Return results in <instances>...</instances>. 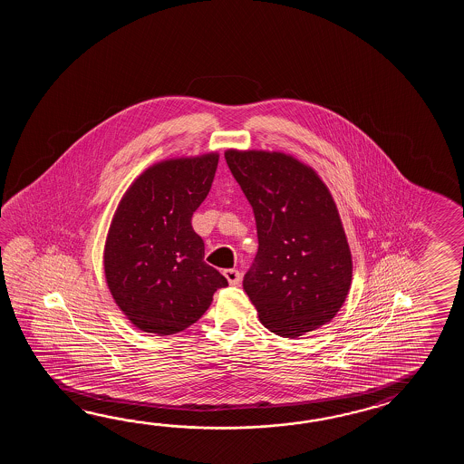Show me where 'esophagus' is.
Returning a JSON list of instances; mask_svg holds the SVG:
<instances>
[{
    "mask_svg": "<svg viewBox=\"0 0 464 464\" xmlns=\"http://www.w3.org/2000/svg\"><path fill=\"white\" fill-rule=\"evenodd\" d=\"M224 276L227 278V282L230 285H238V282H240L238 270H236V268H227V270H224Z\"/></svg>",
    "mask_w": 464,
    "mask_h": 464,
    "instance_id": "34e87169",
    "label": "esophagus"
}]
</instances>
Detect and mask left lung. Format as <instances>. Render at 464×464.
Returning a JSON list of instances; mask_svg holds the SVG:
<instances>
[{
	"label": "left lung",
	"instance_id": "obj_1",
	"mask_svg": "<svg viewBox=\"0 0 464 464\" xmlns=\"http://www.w3.org/2000/svg\"><path fill=\"white\" fill-rule=\"evenodd\" d=\"M254 208L258 252L244 290L260 324L296 338L334 320L352 285V252L335 200L314 169L278 150L227 149Z\"/></svg>",
	"mask_w": 464,
	"mask_h": 464
}]
</instances>
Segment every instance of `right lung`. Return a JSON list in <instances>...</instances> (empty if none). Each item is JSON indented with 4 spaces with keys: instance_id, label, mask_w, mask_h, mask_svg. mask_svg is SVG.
I'll use <instances>...</instances> for the list:
<instances>
[{
    "instance_id": "obj_1",
    "label": "right lung",
    "mask_w": 464,
    "mask_h": 464,
    "mask_svg": "<svg viewBox=\"0 0 464 464\" xmlns=\"http://www.w3.org/2000/svg\"><path fill=\"white\" fill-rule=\"evenodd\" d=\"M218 152L160 160L121 198L104 246V276L119 310L140 332L172 335L206 314L227 278L204 262L192 214L208 198Z\"/></svg>"
}]
</instances>
